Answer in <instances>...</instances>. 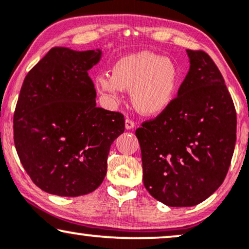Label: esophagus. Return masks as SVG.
Masks as SVG:
<instances>
[{"mask_svg":"<svg viewBox=\"0 0 249 249\" xmlns=\"http://www.w3.org/2000/svg\"><path fill=\"white\" fill-rule=\"evenodd\" d=\"M135 122L132 121V120H130V119H125V121H124V127H125V129H127V130H131V129H134L135 128Z\"/></svg>","mask_w":249,"mask_h":249,"instance_id":"1","label":"esophagus"}]
</instances>
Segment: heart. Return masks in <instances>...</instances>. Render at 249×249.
Listing matches in <instances>:
<instances>
[{"mask_svg":"<svg viewBox=\"0 0 249 249\" xmlns=\"http://www.w3.org/2000/svg\"><path fill=\"white\" fill-rule=\"evenodd\" d=\"M180 83L181 74L175 61L142 51L118 60L111 74L95 78V88L113 104L122 101L124 90H131L136 110L146 117H158L171 107Z\"/></svg>","mask_w":249,"mask_h":249,"instance_id":"b5f03b06","label":"heart"}]
</instances>
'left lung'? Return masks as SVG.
<instances>
[{
	"instance_id": "obj_1",
	"label": "left lung",
	"mask_w": 249,
	"mask_h": 249,
	"mask_svg": "<svg viewBox=\"0 0 249 249\" xmlns=\"http://www.w3.org/2000/svg\"><path fill=\"white\" fill-rule=\"evenodd\" d=\"M186 52L189 71L171 107L136 130L145 188L172 207L197 205L212 195L236 144V110L222 74L205 52Z\"/></svg>"
}]
</instances>
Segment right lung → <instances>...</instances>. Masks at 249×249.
Instances as JSON below:
<instances>
[{"label": "right lung", "instance_id": "obj_1", "mask_svg": "<svg viewBox=\"0 0 249 249\" xmlns=\"http://www.w3.org/2000/svg\"><path fill=\"white\" fill-rule=\"evenodd\" d=\"M102 51L54 47L23 80L13 118L20 162L44 192L77 197L103 182L107 155L124 131L119 112L96 107L88 71Z\"/></svg>", "mask_w": 249, "mask_h": 249}]
</instances>
